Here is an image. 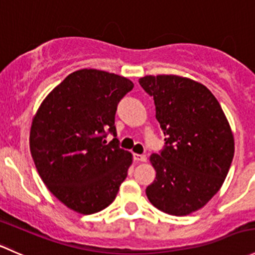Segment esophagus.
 <instances>
[{"instance_id": "esophagus-1", "label": "esophagus", "mask_w": 255, "mask_h": 255, "mask_svg": "<svg viewBox=\"0 0 255 255\" xmlns=\"http://www.w3.org/2000/svg\"><path fill=\"white\" fill-rule=\"evenodd\" d=\"M132 157H133V160L137 161V162H145V161H146V155H140V153H133Z\"/></svg>"}]
</instances>
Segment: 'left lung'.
<instances>
[{"mask_svg":"<svg viewBox=\"0 0 255 255\" xmlns=\"http://www.w3.org/2000/svg\"><path fill=\"white\" fill-rule=\"evenodd\" d=\"M153 98L165 146L151 155L156 178L146 188L162 212L186 216L218 192L234 155V138L218 100L205 85L177 75L138 79Z\"/></svg>","mask_w":255,"mask_h":255,"instance_id":"obj_1","label":"left lung"}]
</instances>
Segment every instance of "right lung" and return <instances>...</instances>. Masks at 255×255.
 Masks as SVG:
<instances>
[{
    "label": "right lung",
    "instance_id": "right-lung-1",
    "mask_svg": "<svg viewBox=\"0 0 255 255\" xmlns=\"http://www.w3.org/2000/svg\"><path fill=\"white\" fill-rule=\"evenodd\" d=\"M131 80L97 69L68 75L32 122L29 146L48 190L68 208L97 213L115 200L132 161L119 146L115 114ZM115 136L110 143L105 138Z\"/></svg>",
    "mask_w": 255,
    "mask_h": 255
}]
</instances>
